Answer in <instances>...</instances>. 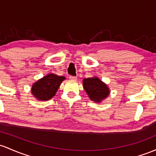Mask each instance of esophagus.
<instances>
[{"label": "esophagus", "mask_w": 156, "mask_h": 156, "mask_svg": "<svg viewBox=\"0 0 156 156\" xmlns=\"http://www.w3.org/2000/svg\"><path fill=\"white\" fill-rule=\"evenodd\" d=\"M69 79H71V80H76L77 79V77L76 76H73V75H70V76H69Z\"/></svg>", "instance_id": "34e87169"}]
</instances>
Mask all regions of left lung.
<instances>
[{"instance_id":"1","label":"left lung","mask_w":156,"mask_h":156,"mask_svg":"<svg viewBox=\"0 0 156 156\" xmlns=\"http://www.w3.org/2000/svg\"><path fill=\"white\" fill-rule=\"evenodd\" d=\"M83 88L92 101L100 102L108 96L109 88L105 83L95 77L92 78H84L83 81Z\"/></svg>"}]
</instances>
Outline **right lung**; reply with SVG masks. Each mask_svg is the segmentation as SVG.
<instances>
[{"instance_id":"add662e5","label":"right lung","mask_w":156,"mask_h":156,"mask_svg":"<svg viewBox=\"0 0 156 156\" xmlns=\"http://www.w3.org/2000/svg\"><path fill=\"white\" fill-rule=\"evenodd\" d=\"M64 79V76H58L54 74L47 75L32 85V94L41 101L51 99L55 95L61 82Z\"/></svg>"}]
</instances>
